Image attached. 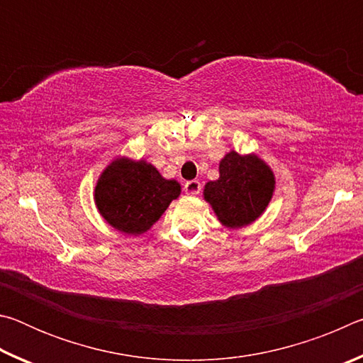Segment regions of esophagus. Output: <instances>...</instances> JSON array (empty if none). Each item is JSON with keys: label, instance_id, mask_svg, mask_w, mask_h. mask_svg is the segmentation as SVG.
Here are the masks:
<instances>
[{"label": "esophagus", "instance_id": "esophagus-1", "mask_svg": "<svg viewBox=\"0 0 363 363\" xmlns=\"http://www.w3.org/2000/svg\"><path fill=\"white\" fill-rule=\"evenodd\" d=\"M201 190V184L200 181H187L186 184H184V192H186L187 195H199Z\"/></svg>", "mask_w": 363, "mask_h": 363}]
</instances>
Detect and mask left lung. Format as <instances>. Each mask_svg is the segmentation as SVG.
Listing matches in <instances>:
<instances>
[{"instance_id": "8db88e82", "label": "left lung", "mask_w": 363, "mask_h": 363, "mask_svg": "<svg viewBox=\"0 0 363 363\" xmlns=\"http://www.w3.org/2000/svg\"><path fill=\"white\" fill-rule=\"evenodd\" d=\"M275 187L274 173L261 158L229 152L219 163V179L205 186V200L227 227L253 223L266 210Z\"/></svg>"}]
</instances>
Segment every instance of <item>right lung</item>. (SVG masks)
<instances>
[{
    "mask_svg": "<svg viewBox=\"0 0 363 363\" xmlns=\"http://www.w3.org/2000/svg\"><path fill=\"white\" fill-rule=\"evenodd\" d=\"M179 194V182L164 179L150 163L116 158L97 181L94 200L110 225L128 235H139L157 223Z\"/></svg>",
    "mask_w": 363,
    "mask_h": 363,
    "instance_id": "add662e5",
    "label": "right lung"
}]
</instances>
